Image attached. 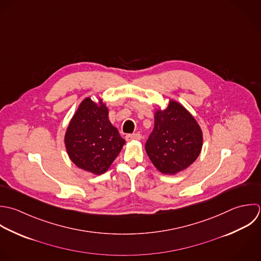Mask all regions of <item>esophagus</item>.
I'll list each match as a JSON object with an SVG mask.
<instances>
[{"label": "esophagus", "instance_id": "obj_1", "mask_svg": "<svg viewBox=\"0 0 261 261\" xmlns=\"http://www.w3.org/2000/svg\"><path fill=\"white\" fill-rule=\"evenodd\" d=\"M142 138L140 133H134V134H128L126 135V140L131 141V140H140Z\"/></svg>", "mask_w": 261, "mask_h": 261}]
</instances>
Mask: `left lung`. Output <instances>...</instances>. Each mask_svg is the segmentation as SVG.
Here are the masks:
<instances>
[{
  "label": "left lung",
  "instance_id": "1",
  "mask_svg": "<svg viewBox=\"0 0 261 261\" xmlns=\"http://www.w3.org/2000/svg\"><path fill=\"white\" fill-rule=\"evenodd\" d=\"M201 147V129L183 106L171 101L166 110L155 113L145 150L160 172L174 175L183 171L195 162Z\"/></svg>",
  "mask_w": 261,
  "mask_h": 261
}]
</instances>
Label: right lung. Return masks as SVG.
<instances>
[{"label": "right lung", "instance_id": "right-lung-1", "mask_svg": "<svg viewBox=\"0 0 261 261\" xmlns=\"http://www.w3.org/2000/svg\"><path fill=\"white\" fill-rule=\"evenodd\" d=\"M109 111L85 98L73 116L65 135L71 161L80 169L100 175L120 153L125 140L108 118Z\"/></svg>", "mask_w": 261, "mask_h": 261}]
</instances>
